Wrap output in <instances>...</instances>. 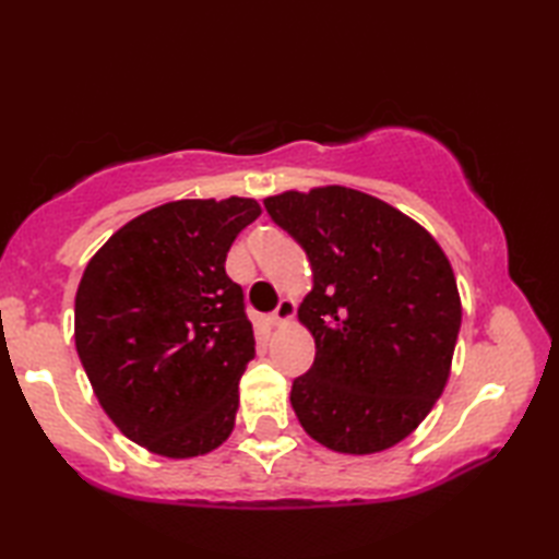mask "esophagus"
<instances>
[{"instance_id": "esophagus-1", "label": "esophagus", "mask_w": 559, "mask_h": 559, "mask_svg": "<svg viewBox=\"0 0 559 559\" xmlns=\"http://www.w3.org/2000/svg\"><path fill=\"white\" fill-rule=\"evenodd\" d=\"M293 317H295V302H293V300H288V298H283V300L278 302L276 310H273V314H271L269 319H271V324H273V326H281V324L290 322Z\"/></svg>"}]
</instances>
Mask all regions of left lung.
Here are the masks:
<instances>
[{"mask_svg": "<svg viewBox=\"0 0 559 559\" xmlns=\"http://www.w3.org/2000/svg\"><path fill=\"white\" fill-rule=\"evenodd\" d=\"M264 206L312 264L298 319L317 353L290 391L300 425L341 454L399 444L451 372L461 298L447 254L420 223L350 187L290 189Z\"/></svg>", "mask_w": 559, "mask_h": 559, "instance_id": "obj_1", "label": "left lung"}]
</instances>
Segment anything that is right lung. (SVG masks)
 <instances>
[{
    "mask_svg": "<svg viewBox=\"0 0 559 559\" xmlns=\"http://www.w3.org/2000/svg\"><path fill=\"white\" fill-rule=\"evenodd\" d=\"M254 199H180L122 225L83 271L74 338L93 394L124 437L168 459L204 456L235 427L254 358L225 257Z\"/></svg>",
    "mask_w": 559,
    "mask_h": 559,
    "instance_id": "obj_1",
    "label": "right lung"
}]
</instances>
